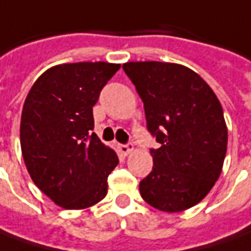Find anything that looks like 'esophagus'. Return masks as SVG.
I'll return each mask as SVG.
<instances>
[{"label":"esophagus","instance_id":"esophagus-1","mask_svg":"<svg viewBox=\"0 0 251 251\" xmlns=\"http://www.w3.org/2000/svg\"><path fill=\"white\" fill-rule=\"evenodd\" d=\"M118 150H119V152H121V154L125 155V156H126V155L130 154V152H132L134 148H133L132 144H121V146H118Z\"/></svg>","mask_w":251,"mask_h":251}]
</instances>
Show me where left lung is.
I'll return each mask as SVG.
<instances>
[{"mask_svg": "<svg viewBox=\"0 0 251 251\" xmlns=\"http://www.w3.org/2000/svg\"><path fill=\"white\" fill-rule=\"evenodd\" d=\"M144 103L154 168L139 185L141 198L161 211L177 213L203 199L223 172L228 144L224 112L211 88L177 63L124 64Z\"/></svg>", "mask_w": 251, "mask_h": 251, "instance_id": "obj_1", "label": "left lung"}]
</instances>
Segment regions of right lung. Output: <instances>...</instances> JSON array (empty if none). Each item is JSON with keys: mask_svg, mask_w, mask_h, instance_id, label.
<instances>
[{"mask_svg": "<svg viewBox=\"0 0 251 251\" xmlns=\"http://www.w3.org/2000/svg\"><path fill=\"white\" fill-rule=\"evenodd\" d=\"M121 64L64 63L48 68L25 97L20 147L34 184L52 202L82 210L107 195L117 152L92 133L93 105Z\"/></svg>", "mask_w": 251, "mask_h": 251, "instance_id": "add662e5", "label": "right lung"}]
</instances>
